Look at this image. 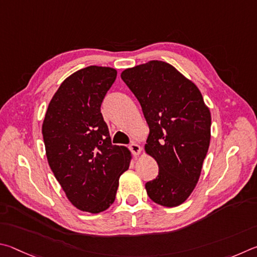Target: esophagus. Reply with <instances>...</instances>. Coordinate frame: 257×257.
<instances>
[{"label": "esophagus", "instance_id": "obj_1", "mask_svg": "<svg viewBox=\"0 0 257 257\" xmlns=\"http://www.w3.org/2000/svg\"><path fill=\"white\" fill-rule=\"evenodd\" d=\"M128 149H130V151L132 152V155L133 156H139L141 154V147L139 146V145H137V143H131V145H130V147H128Z\"/></svg>", "mask_w": 257, "mask_h": 257}]
</instances>
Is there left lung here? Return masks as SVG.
Listing matches in <instances>:
<instances>
[{"mask_svg":"<svg viewBox=\"0 0 257 257\" xmlns=\"http://www.w3.org/2000/svg\"><path fill=\"white\" fill-rule=\"evenodd\" d=\"M121 80L140 102L149 125L146 151L159 174L146 184L150 199L182 204L194 190L209 150L211 114L196 85L161 61L126 69Z\"/></svg>","mask_w":257,"mask_h":257,"instance_id":"1","label":"left lung"}]
</instances>
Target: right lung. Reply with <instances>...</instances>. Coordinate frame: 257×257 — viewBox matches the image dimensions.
<instances>
[{
    "mask_svg": "<svg viewBox=\"0 0 257 257\" xmlns=\"http://www.w3.org/2000/svg\"><path fill=\"white\" fill-rule=\"evenodd\" d=\"M116 75L111 67L96 65L76 71L53 96L43 124L54 176L72 204L91 213L114 203L119 176L131 159L125 147L111 145L100 112Z\"/></svg>",
    "mask_w": 257,
    "mask_h": 257,
    "instance_id": "right-lung-1",
    "label": "right lung"
}]
</instances>
